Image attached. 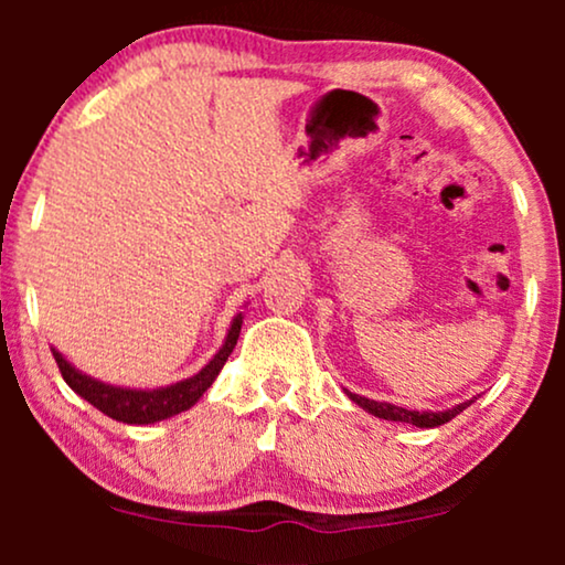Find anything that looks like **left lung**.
I'll list each match as a JSON object with an SVG mask.
<instances>
[{"mask_svg":"<svg viewBox=\"0 0 565 565\" xmlns=\"http://www.w3.org/2000/svg\"><path fill=\"white\" fill-rule=\"evenodd\" d=\"M347 396H350L354 404L360 408H365L367 414L377 416V419H385V422H404V424H414V427L419 429H431V427H439V424H447L450 419H455L460 412H466V408L473 404V398L462 401V404H455L450 408H443V412H414V408H404V406H396V404H388V401H373V398H365L360 396V393H352L344 388Z\"/></svg>","mask_w":565,"mask_h":565,"instance_id":"1","label":"left lung"}]
</instances>
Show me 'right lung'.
Masks as SVG:
<instances>
[{
	"mask_svg": "<svg viewBox=\"0 0 565 565\" xmlns=\"http://www.w3.org/2000/svg\"><path fill=\"white\" fill-rule=\"evenodd\" d=\"M244 316L236 313L234 321H231L228 334L223 339L221 350L207 360V365L195 373L192 377H184L180 383L161 385V388H122V385L103 383L97 377L82 373L79 367H74L64 354H61L56 347H51L53 358H56V365L64 375L68 388H72L76 396L89 401L92 406L99 408V412L110 416L115 422L122 424H153L161 419H169V416H177L188 412L200 401V396L211 388L215 377L226 365L228 354L234 352L238 331H242Z\"/></svg>",
	"mask_w": 565,
	"mask_h": 565,
	"instance_id": "right-lung-1",
	"label": "right lung"
}]
</instances>
